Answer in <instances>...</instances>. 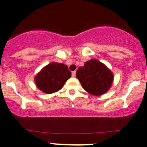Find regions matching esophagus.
I'll use <instances>...</instances> for the list:
<instances>
[{"mask_svg":"<svg viewBox=\"0 0 147 147\" xmlns=\"http://www.w3.org/2000/svg\"><path fill=\"white\" fill-rule=\"evenodd\" d=\"M72 76L73 77H75L76 76V71H73L72 72Z\"/></svg>","mask_w":147,"mask_h":147,"instance_id":"1","label":"esophagus"}]
</instances>
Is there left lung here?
<instances>
[{
	"label": "left lung",
	"mask_w": 147,
	"mask_h": 147,
	"mask_svg": "<svg viewBox=\"0 0 147 147\" xmlns=\"http://www.w3.org/2000/svg\"><path fill=\"white\" fill-rule=\"evenodd\" d=\"M76 78L87 92L93 96H100L110 88L113 74L105 65L93 59L79 67Z\"/></svg>",
	"instance_id": "8db88e82"
}]
</instances>
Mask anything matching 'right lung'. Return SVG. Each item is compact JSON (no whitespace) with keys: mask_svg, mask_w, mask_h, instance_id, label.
Segmentation results:
<instances>
[{"mask_svg":"<svg viewBox=\"0 0 147 147\" xmlns=\"http://www.w3.org/2000/svg\"><path fill=\"white\" fill-rule=\"evenodd\" d=\"M71 76L66 65L51 62L42 68L35 76L37 88L48 94L58 91Z\"/></svg>","mask_w":147,"mask_h":147,"instance_id":"obj_1","label":"right lung"}]
</instances>
